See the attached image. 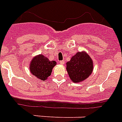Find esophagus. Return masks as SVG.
<instances>
[{
  "mask_svg": "<svg viewBox=\"0 0 122 122\" xmlns=\"http://www.w3.org/2000/svg\"><path fill=\"white\" fill-rule=\"evenodd\" d=\"M59 63H60L61 65H64V64H65V61H64V60L60 61H59Z\"/></svg>",
  "mask_w": 122,
  "mask_h": 122,
  "instance_id": "1",
  "label": "esophagus"
}]
</instances>
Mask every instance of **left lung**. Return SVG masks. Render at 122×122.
<instances>
[{
  "instance_id": "obj_1",
  "label": "left lung",
  "mask_w": 122,
  "mask_h": 122,
  "mask_svg": "<svg viewBox=\"0 0 122 122\" xmlns=\"http://www.w3.org/2000/svg\"><path fill=\"white\" fill-rule=\"evenodd\" d=\"M66 70L71 80L78 83L85 80L92 73V60L86 52H79L66 63Z\"/></svg>"
}]
</instances>
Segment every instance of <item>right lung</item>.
<instances>
[{"instance_id": "right-lung-1", "label": "right lung", "mask_w": 122, "mask_h": 122, "mask_svg": "<svg viewBox=\"0 0 122 122\" xmlns=\"http://www.w3.org/2000/svg\"><path fill=\"white\" fill-rule=\"evenodd\" d=\"M56 65L55 61H49L47 57L41 54L33 57L30 65V70L32 75L44 81L51 75Z\"/></svg>"}]
</instances>
